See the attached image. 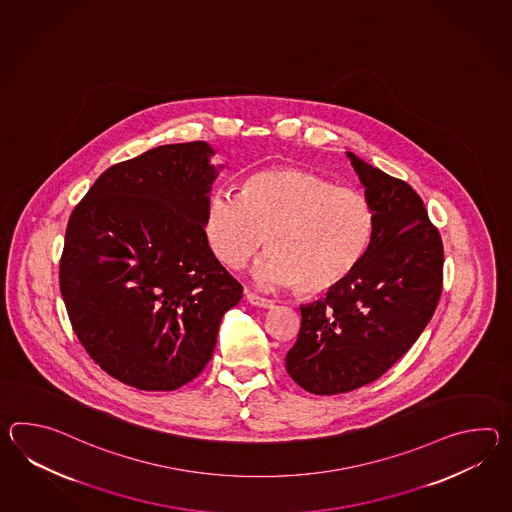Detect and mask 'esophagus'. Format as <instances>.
<instances>
[{"label":"esophagus","instance_id":"1","mask_svg":"<svg viewBox=\"0 0 512 512\" xmlns=\"http://www.w3.org/2000/svg\"><path fill=\"white\" fill-rule=\"evenodd\" d=\"M246 301L253 305V307L259 308H272L273 301L272 299H268V297L257 296V294H253V292H248L246 290Z\"/></svg>","mask_w":512,"mask_h":512}]
</instances>
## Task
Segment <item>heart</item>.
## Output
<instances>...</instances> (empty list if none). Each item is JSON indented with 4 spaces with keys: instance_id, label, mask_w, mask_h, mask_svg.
<instances>
[{
    "instance_id": "obj_1",
    "label": "heart",
    "mask_w": 512,
    "mask_h": 512,
    "mask_svg": "<svg viewBox=\"0 0 512 512\" xmlns=\"http://www.w3.org/2000/svg\"><path fill=\"white\" fill-rule=\"evenodd\" d=\"M205 239L216 259L239 270L268 237L257 266L262 284H296L301 294L340 286L364 259L373 215L364 196L316 172L277 167L250 176L240 196L215 189L207 198Z\"/></svg>"
}]
</instances>
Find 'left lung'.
Instances as JSON below:
<instances>
[{
	"label": "left lung",
	"instance_id": "left-lung-1",
	"mask_svg": "<svg viewBox=\"0 0 512 512\" xmlns=\"http://www.w3.org/2000/svg\"><path fill=\"white\" fill-rule=\"evenodd\" d=\"M373 215L364 259L325 299L301 305L286 371L314 395L375 382L408 353L443 292V240L408 183L347 152Z\"/></svg>",
	"mask_w": 512,
	"mask_h": 512
}]
</instances>
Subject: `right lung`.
Here are the masks:
<instances>
[{
	"mask_svg": "<svg viewBox=\"0 0 512 512\" xmlns=\"http://www.w3.org/2000/svg\"><path fill=\"white\" fill-rule=\"evenodd\" d=\"M205 141L152 148L112 165L69 216L60 292L95 364L143 391H174L204 371L242 286L205 239L218 169Z\"/></svg>",
	"mask_w": 512,
	"mask_h": 512,
	"instance_id": "1",
	"label": "right lung"
}]
</instances>
